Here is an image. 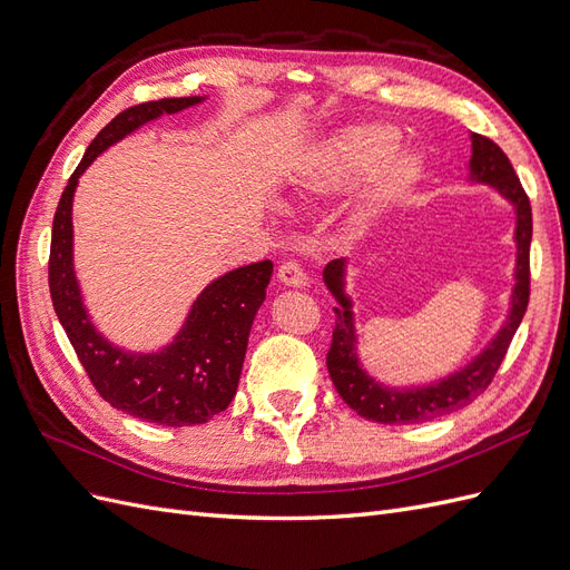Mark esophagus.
I'll use <instances>...</instances> for the list:
<instances>
[{"label": "esophagus", "instance_id": "1", "mask_svg": "<svg viewBox=\"0 0 570 570\" xmlns=\"http://www.w3.org/2000/svg\"><path fill=\"white\" fill-rule=\"evenodd\" d=\"M278 281L287 287H306V273L297 262H285L278 268Z\"/></svg>", "mask_w": 570, "mask_h": 570}]
</instances>
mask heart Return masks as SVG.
<instances>
[{"label": "heart", "mask_w": 570, "mask_h": 570, "mask_svg": "<svg viewBox=\"0 0 570 570\" xmlns=\"http://www.w3.org/2000/svg\"><path fill=\"white\" fill-rule=\"evenodd\" d=\"M396 137L400 135L390 126H356L342 130L323 147L314 166L299 178L297 195L323 197L335 193L337 187L347 185L356 176L373 168L396 145ZM421 176L423 157L419 151L402 149L390 154L375 167L364 195H361V218H373L385 206L404 199L411 193V187L421 180Z\"/></svg>", "instance_id": "obj_1"}]
</instances>
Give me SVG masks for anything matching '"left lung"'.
<instances>
[{
	"label": "left lung",
	"instance_id": "8db88e82",
	"mask_svg": "<svg viewBox=\"0 0 570 570\" xmlns=\"http://www.w3.org/2000/svg\"><path fill=\"white\" fill-rule=\"evenodd\" d=\"M473 154H471V180L492 185L499 195L509 199L515 209V285L511 292V308L504 325L499 327L494 340L482 350L469 366L442 377L440 383H430L423 387L396 390L385 387L383 383L361 368L356 356V327L352 302L344 295V258H335L325 266L323 281L327 289L337 299L333 344L327 350V373L333 377V385L340 392L344 404L352 406L358 416L375 423L404 425V423H425L435 421L446 413L469 406L473 400L488 390L492 377L507 356L509 344L519 331L525 316L530 299V239H532V212L525 189L515 176V170L507 154L497 142L485 135H471Z\"/></svg>",
	"mask_w": 570,
	"mask_h": 570
}]
</instances>
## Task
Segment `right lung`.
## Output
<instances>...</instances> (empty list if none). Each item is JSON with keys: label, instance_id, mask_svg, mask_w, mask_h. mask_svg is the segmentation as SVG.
I'll use <instances>...</instances> for the list:
<instances>
[{"label": "right lung", "instance_id": "1", "mask_svg": "<svg viewBox=\"0 0 570 570\" xmlns=\"http://www.w3.org/2000/svg\"><path fill=\"white\" fill-rule=\"evenodd\" d=\"M204 97L145 101L120 111L97 132L63 187L49 249V295L90 383L114 409L149 423L197 425L226 411L237 392L247 340L266 299L273 264L258 262L220 275L189 308L176 340L154 354H130L97 333L82 306L73 271V193L101 151L161 114H178Z\"/></svg>", "mask_w": 570, "mask_h": 570}]
</instances>
